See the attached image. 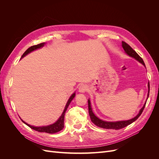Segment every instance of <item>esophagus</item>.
Instances as JSON below:
<instances>
[{
	"label": "esophagus",
	"instance_id": "obj_1",
	"mask_svg": "<svg viewBox=\"0 0 159 159\" xmlns=\"http://www.w3.org/2000/svg\"><path fill=\"white\" fill-rule=\"evenodd\" d=\"M88 90V87L87 85H85V84H81L80 85L79 87V92L80 93H85L86 91Z\"/></svg>",
	"mask_w": 159,
	"mask_h": 159
}]
</instances>
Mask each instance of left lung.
I'll return each instance as SVG.
<instances>
[{
    "label": "left lung",
    "instance_id": "obj_1",
    "mask_svg": "<svg viewBox=\"0 0 159 159\" xmlns=\"http://www.w3.org/2000/svg\"><path fill=\"white\" fill-rule=\"evenodd\" d=\"M122 47L124 49L125 52L126 54L131 56L132 57H134V59L137 60V61H139L140 63H141L143 65H144L145 66V63L143 60V59L141 57L138 55L137 53L134 51L132 48L128 44H127L126 42H122ZM148 95H147V98H148L149 95V91H150V85H149V82L148 83ZM147 101L144 104L143 107L141 109L140 111L138 113V115H137L136 117H134V118L129 119V120H127V121H116V122H109V121H104L103 120L99 119L98 117H96L95 114L93 113L92 109H91V103H90V100L88 99V109H89V116L91 118V121H92V123H93L96 126H98L99 127L101 128H103V129H115V130H118L120 129H122L127 127L129 125L131 124L132 123H133L134 121L139 117V116L141 115L142 112L143 111L144 108L145 107V105L147 103Z\"/></svg>",
    "mask_w": 159,
    "mask_h": 159
}]
</instances>
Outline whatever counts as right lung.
Here are the masks:
<instances>
[{
  "label": "right lung",
  "mask_w": 159,
  "mask_h": 159,
  "mask_svg": "<svg viewBox=\"0 0 159 159\" xmlns=\"http://www.w3.org/2000/svg\"><path fill=\"white\" fill-rule=\"evenodd\" d=\"M45 44V42H43V43H40V44H37V45H34V46H32L31 47H30L29 48H28L26 52L24 53V54H22L21 58H22V57H25V56H26L27 54H29V53H30L31 52L35 50H37V49H39L40 48L43 47L44 46ZM75 93H74L73 94H72L70 98H69L68 102H67L66 105V107L64 108V110L63 113H62L61 115L60 116V117L58 119V120L57 121L53 123L52 125H47V126H42V127H34V126H32V125H30L26 123V122H25L23 121V120H22V121L25 123L26 125H28L29 127H30L31 129L35 130V131H38V132H43V133H57L60 131L61 130L63 129L64 127V116H65V113H66V111L67 109H68V106L70 103H71V102L72 101V99H73L75 97Z\"/></svg>",
  "instance_id": "add662e5"
}]
</instances>
